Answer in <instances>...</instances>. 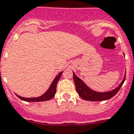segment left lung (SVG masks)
<instances>
[{
  "instance_id": "1",
  "label": "left lung",
  "mask_w": 134,
  "mask_h": 134,
  "mask_svg": "<svg viewBox=\"0 0 134 134\" xmlns=\"http://www.w3.org/2000/svg\"><path fill=\"white\" fill-rule=\"evenodd\" d=\"M73 77H74V80L75 85H76V89L77 92H78V95L80 96V98H82V99H84L85 100L101 101L111 98L118 93V91L121 88L122 85H123L125 80L126 76L118 87L112 90V91H111V92H105V93H99V92H93V91L91 90L90 88L87 87V85L80 80V78H78L75 75L74 73Z\"/></svg>"
}]
</instances>
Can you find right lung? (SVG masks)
I'll return each mask as SVG.
<instances>
[{
    "instance_id": "right-lung-1",
    "label": "right lung",
    "mask_w": 134,
    "mask_h": 134,
    "mask_svg": "<svg viewBox=\"0 0 134 134\" xmlns=\"http://www.w3.org/2000/svg\"><path fill=\"white\" fill-rule=\"evenodd\" d=\"M62 72H60L59 74L55 78V79L54 80V81L52 82V83L51 84V86L49 88V90L47 91L45 93L43 94L42 96H40V97L38 98H23L21 97V96H19L16 95L18 98L23 100L27 101V102H41V101H46L49 100H51L55 96V93L56 92V85H57V83L59 80L61 76Z\"/></svg>"
}]
</instances>
